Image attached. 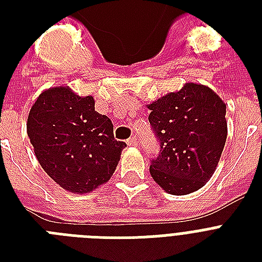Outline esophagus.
Masks as SVG:
<instances>
[{
  "label": "esophagus",
  "instance_id": "esophagus-1",
  "mask_svg": "<svg viewBox=\"0 0 262 262\" xmlns=\"http://www.w3.org/2000/svg\"><path fill=\"white\" fill-rule=\"evenodd\" d=\"M126 144L129 147H137V139L136 137H130L126 140Z\"/></svg>",
  "mask_w": 262,
  "mask_h": 262
}]
</instances>
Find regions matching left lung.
<instances>
[{
  "instance_id": "obj_1",
  "label": "left lung",
  "mask_w": 262,
  "mask_h": 262,
  "mask_svg": "<svg viewBox=\"0 0 262 262\" xmlns=\"http://www.w3.org/2000/svg\"><path fill=\"white\" fill-rule=\"evenodd\" d=\"M160 140V152L149 172L166 193L199 190L215 172L227 139L226 103L200 83L183 84L147 104Z\"/></svg>"
}]
</instances>
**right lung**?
<instances>
[{
    "mask_svg": "<svg viewBox=\"0 0 262 262\" xmlns=\"http://www.w3.org/2000/svg\"><path fill=\"white\" fill-rule=\"evenodd\" d=\"M113 123L95 111L94 96L68 85L47 88L32 104L27 133L39 164L71 193L85 194L113 177L126 144L117 141Z\"/></svg>",
    "mask_w": 262,
    "mask_h": 262,
    "instance_id": "right-lung-1",
    "label": "right lung"
}]
</instances>
